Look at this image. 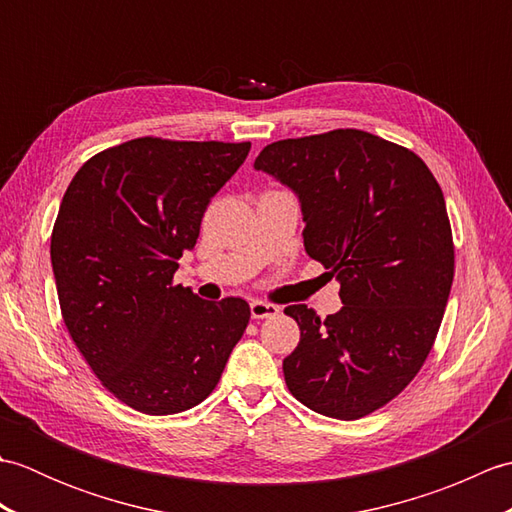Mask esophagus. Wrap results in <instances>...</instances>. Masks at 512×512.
<instances>
[{
	"instance_id": "obj_1",
	"label": "esophagus",
	"mask_w": 512,
	"mask_h": 512,
	"mask_svg": "<svg viewBox=\"0 0 512 512\" xmlns=\"http://www.w3.org/2000/svg\"><path fill=\"white\" fill-rule=\"evenodd\" d=\"M250 314H253V319H268V317H277L279 308L275 303H266V301H250Z\"/></svg>"
}]
</instances>
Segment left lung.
Instances as JSON below:
<instances>
[{
    "instance_id": "1",
    "label": "left lung",
    "mask_w": 512,
    "mask_h": 512,
    "mask_svg": "<svg viewBox=\"0 0 512 512\" xmlns=\"http://www.w3.org/2000/svg\"><path fill=\"white\" fill-rule=\"evenodd\" d=\"M255 169L297 193L306 253L341 284L336 314L284 310L301 330L286 385L323 416L363 418L411 383L440 330L455 270L440 184L413 151L361 129L277 140Z\"/></svg>"
}]
</instances>
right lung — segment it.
<instances>
[{"mask_svg": "<svg viewBox=\"0 0 512 512\" xmlns=\"http://www.w3.org/2000/svg\"><path fill=\"white\" fill-rule=\"evenodd\" d=\"M250 143L127 140L76 171L52 228L63 323L127 407L169 416L211 394L250 319L244 299L173 286L213 195Z\"/></svg>", "mask_w": 512, "mask_h": 512, "instance_id": "right-lung-1", "label": "right lung"}]
</instances>
